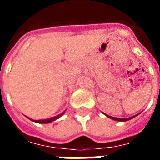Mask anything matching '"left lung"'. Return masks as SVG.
<instances>
[{
    "label": "left lung",
    "instance_id": "8db88e82",
    "mask_svg": "<svg viewBox=\"0 0 160 160\" xmlns=\"http://www.w3.org/2000/svg\"><path fill=\"white\" fill-rule=\"evenodd\" d=\"M108 118H110L111 119H112V120H115V121H118V122H126V121H128L130 120V119H132V118H134V117H136L137 115H135V116H134V117H131V118H113V117H110V116H108V115H106Z\"/></svg>",
    "mask_w": 160,
    "mask_h": 160
}]
</instances>
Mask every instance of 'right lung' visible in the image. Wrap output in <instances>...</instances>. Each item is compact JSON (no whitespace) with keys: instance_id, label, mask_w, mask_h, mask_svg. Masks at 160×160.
I'll return each mask as SVG.
<instances>
[{"instance_id":"obj_1","label":"right lung","mask_w":160,"mask_h":160,"mask_svg":"<svg viewBox=\"0 0 160 160\" xmlns=\"http://www.w3.org/2000/svg\"><path fill=\"white\" fill-rule=\"evenodd\" d=\"M64 112L65 111H63L62 113H61L60 115H57L56 117H54V118H48V119H43V120H32V119H31L29 118L30 120H32V122H38V123H49V122H54V121H56V119H58L59 118H61L63 114H64Z\"/></svg>"}]
</instances>
